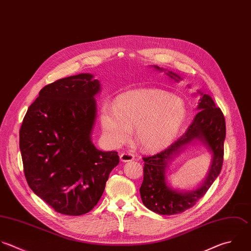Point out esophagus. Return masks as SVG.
<instances>
[{
  "instance_id": "esophagus-1",
  "label": "esophagus",
  "mask_w": 251,
  "mask_h": 251,
  "mask_svg": "<svg viewBox=\"0 0 251 251\" xmlns=\"http://www.w3.org/2000/svg\"><path fill=\"white\" fill-rule=\"evenodd\" d=\"M135 159V155L129 152H123L120 154V160L122 162H128V161H132Z\"/></svg>"
}]
</instances>
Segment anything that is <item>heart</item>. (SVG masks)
<instances>
[{
    "label": "heart",
    "instance_id": "b5f03b06",
    "mask_svg": "<svg viewBox=\"0 0 251 251\" xmlns=\"http://www.w3.org/2000/svg\"><path fill=\"white\" fill-rule=\"evenodd\" d=\"M188 116L185 100L160 89H139L117 97L115 106H102L100 123L103 134L113 146L127 142L135 127L138 144L155 151L168 147Z\"/></svg>",
    "mask_w": 251,
    "mask_h": 251
}]
</instances>
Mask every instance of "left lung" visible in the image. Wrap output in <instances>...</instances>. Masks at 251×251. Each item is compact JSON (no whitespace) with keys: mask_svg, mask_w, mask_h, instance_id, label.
<instances>
[{"mask_svg":"<svg viewBox=\"0 0 251 251\" xmlns=\"http://www.w3.org/2000/svg\"><path fill=\"white\" fill-rule=\"evenodd\" d=\"M155 68L160 69L158 66ZM171 78L178 75L169 72ZM198 108L201 110L187 131L164 151L150 156H144V181L140 188L142 201L150 210L161 215L182 213L192 208L208 191L221 172L224 160V141L226 123L222 110L215 105L208 95L201 94ZM194 138L208 145L213 152V163L209 176L203 186L193 192H178L166 183V167L172 155Z\"/></svg>","mask_w":251,"mask_h":251,"instance_id":"left-lung-1","label":"left lung"}]
</instances>
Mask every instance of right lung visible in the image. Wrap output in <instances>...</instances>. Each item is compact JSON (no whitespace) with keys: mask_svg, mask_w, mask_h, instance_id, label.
I'll return each mask as SVG.
<instances>
[{"mask_svg":"<svg viewBox=\"0 0 251 251\" xmlns=\"http://www.w3.org/2000/svg\"><path fill=\"white\" fill-rule=\"evenodd\" d=\"M100 88L82 73L45 86L28 107L19 130L23 171L30 189L54 211L78 216L99 202L116 151H99L91 141L95 96Z\"/></svg>","mask_w":251,"mask_h":251,"instance_id":"add662e5","label":"right lung"}]
</instances>
